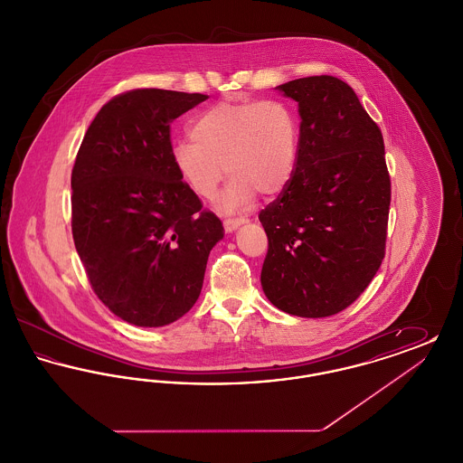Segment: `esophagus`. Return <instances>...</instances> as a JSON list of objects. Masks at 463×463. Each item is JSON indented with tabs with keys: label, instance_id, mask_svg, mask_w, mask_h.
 <instances>
[{
	"label": "esophagus",
	"instance_id": "34e87169",
	"mask_svg": "<svg viewBox=\"0 0 463 463\" xmlns=\"http://www.w3.org/2000/svg\"><path fill=\"white\" fill-rule=\"evenodd\" d=\"M246 222L244 217H238V219H225L223 221V229H225V232H232V231H236L240 225H242Z\"/></svg>",
	"mask_w": 463,
	"mask_h": 463
}]
</instances>
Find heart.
I'll use <instances>...</instances> for the list:
<instances>
[{"label": "heart", "instance_id": "1", "mask_svg": "<svg viewBox=\"0 0 463 463\" xmlns=\"http://www.w3.org/2000/svg\"><path fill=\"white\" fill-rule=\"evenodd\" d=\"M191 137L172 146L176 174L196 196L213 199L227 170L223 210L250 204L257 193L281 194L297 170L300 121L283 100L219 102L193 119Z\"/></svg>", "mask_w": 463, "mask_h": 463}]
</instances>
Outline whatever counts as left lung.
I'll list each match as a JSON object with an SVG mask.
<instances>
[{"label":"left lung","mask_w":463,"mask_h":463,"mask_svg":"<svg viewBox=\"0 0 463 463\" xmlns=\"http://www.w3.org/2000/svg\"><path fill=\"white\" fill-rule=\"evenodd\" d=\"M278 90L298 102L300 149L289 185L259 215L269 240L260 281L279 310L326 317L353 304L385 257L391 176L383 137L335 76Z\"/></svg>","instance_id":"obj_1"}]
</instances>
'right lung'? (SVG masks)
<instances>
[{
	"instance_id": "obj_1",
	"label": "right lung",
	"mask_w": 463,
	"mask_h": 463,
	"mask_svg": "<svg viewBox=\"0 0 463 463\" xmlns=\"http://www.w3.org/2000/svg\"><path fill=\"white\" fill-rule=\"evenodd\" d=\"M203 93L137 89L97 112L74 161L72 238L90 285L123 321L157 328L196 304L222 222L172 161L170 123Z\"/></svg>"
}]
</instances>
